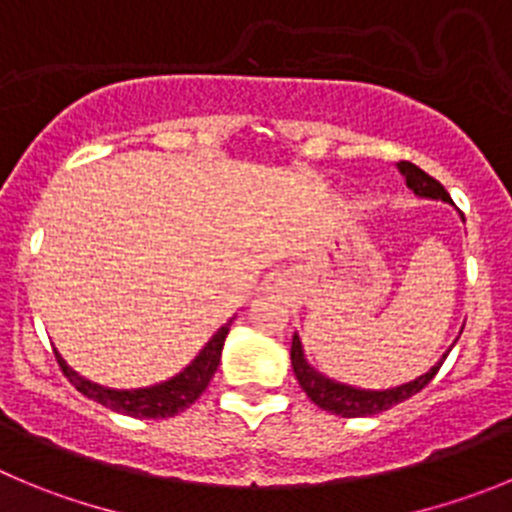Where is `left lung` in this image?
I'll use <instances>...</instances> for the list:
<instances>
[{"label": "left lung", "instance_id": "obj_1", "mask_svg": "<svg viewBox=\"0 0 512 512\" xmlns=\"http://www.w3.org/2000/svg\"><path fill=\"white\" fill-rule=\"evenodd\" d=\"M399 174L404 176L409 189L417 194L419 199H437V202L452 204L450 194L444 191V186L439 181H434L427 171H422L419 166L409 164V161H401L396 164ZM465 328V326H462ZM462 333V331H460ZM460 338V336H457ZM455 338V343H457ZM452 343V346H455ZM452 346L437 358V364L429 366L422 376L407 381V384L389 386V389H361V386L343 384V381L331 379V376L321 374L305 356V348L300 336H293V348H290V364H293L295 379H298L300 389L308 394V399L313 401L315 407L326 409V412L338 414V417H371V414L386 412V409L396 407L401 401H407L409 396H414L417 391H422L429 381L434 379V374L439 371V366L444 364V358L450 356Z\"/></svg>", "mask_w": 512, "mask_h": 512}]
</instances>
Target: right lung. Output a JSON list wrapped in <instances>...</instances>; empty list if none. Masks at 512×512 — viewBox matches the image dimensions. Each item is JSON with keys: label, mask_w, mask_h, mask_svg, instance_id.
I'll return each instance as SVG.
<instances>
[{"label": "right lung", "mask_w": 512, "mask_h": 512, "mask_svg": "<svg viewBox=\"0 0 512 512\" xmlns=\"http://www.w3.org/2000/svg\"><path fill=\"white\" fill-rule=\"evenodd\" d=\"M237 318V315H234ZM234 318H229L222 328H217L212 338L202 346V351L191 358L189 364L174 374L171 379L159 381V384L141 386V389H111V386H100L95 381L80 376L73 366H68V361L57 353L62 366V374L68 376L70 384L80 391L88 399L98 401L103 407L113 409L118 414H126V417L136 419H166L174 417V414L189 409L199 396L204 394V389L212 381L214 371L219 366V358H222L224 338H227L229 326H232Z\"/></svg>", "instance_id": "right-lung-1"}]
</instances>
